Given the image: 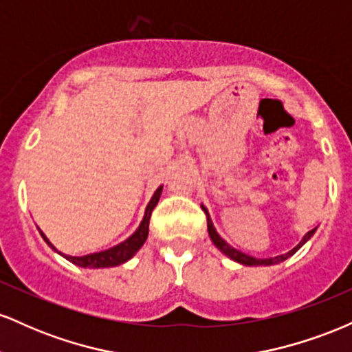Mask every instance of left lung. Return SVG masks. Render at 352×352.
I'll use <instances>...</instances> for the list:
<instances>
[{"mask_svg": "<svg viewBox=\"0 0 352 352\" xmlns=\"http://www.w3.org/2000/svg\"><path fill=\"white\" fill-rule=\"evenodd\" d=\"M201 208H204L205 215H207V227H208V235H210V240L213 241V245H215L217 248L220 250V252L225 254V256H228L230 260L236 261V263H240V265H245V266H272V265L283 263V261H285V260H288L289 256H293V254L296 253L298 250H300L302 245H305V243H308V241L311 240V236H313L314 233H316V228H313V230H311V232H308V233H306L305 236L301 238V241H300V243H298L296 246H294L293 250H289L288 253L278 254V256H274V258H254V256H250V254H246V253H243V252H240V250L233 248L232 245H228L227 241L223 240V238H221L220 235H218L217 228L213 227V221H212V218H210V213H208V210L205 208V205H201Z\"/></svg>", "mask_w": 352, "mask_h": 352, "instance_id": "obj_1", "label": "left lung"}]
</instances>
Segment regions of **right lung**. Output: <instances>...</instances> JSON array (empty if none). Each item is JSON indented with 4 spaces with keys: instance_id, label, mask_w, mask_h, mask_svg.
<instances>
[{
    "instance_id": "1",
    "label": "right lung",
    "mask_w": 352,
    "mask_h": 352,
    "mask_svg": "<svg viewBox=\"0 0 352 352\" xmlns=\"http://www.w3.org/2000/svg\"><path fill=\"white\" fill-rule=\"evenodd\" d=\"M162 188L164 185H160V187L153 192L151 201H148L147 207H145L142 221H140V225L137 227L135 232L129 238H125L124 241H120L119 245L112 246V248L109 250H104V252L89 253V254H84V256H71V254H64L51 243L50 238L44 235L41 230L39 228L38 230L39 233H41L43 240L46 241L54 252H58L60 256H64L67 261H71V263H74L76 266H80V268H111V266H119L122 263H127V261L131 260V258L144 246L145 240H147L148 236V221H151L152 210L155 208L157 204H159L160 195H162Z\"/></svg>"
}]
</instances>
